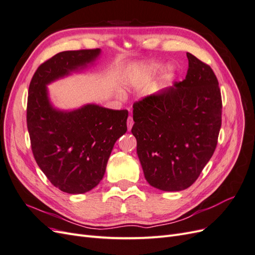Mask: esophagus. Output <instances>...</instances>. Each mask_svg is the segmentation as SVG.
<instances>
[{"label": "esophagus", "instance_id": "34e87169", "mask_svg": "<svg viewBox=\"0 0 255 255\" xmlns=\"http://www.w3.org/2000/svg\"><path fill=\"white\" fill-rule=\"evenodd\" d=\"M127 123H128V130L132 129V127H133V125H134V121H133V118L130 117V116L128 118Z\"/></svg>", "mask_w": 255, "mask_h": 255}]
</instances>
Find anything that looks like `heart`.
I'll return each mask as SVG.
<instances>
[{
	"instance_id": "b5f03b06",
	"label": "heart",
	"mask_w": 255,
	"mask_h": 255,
	"mask_svg": "<svg viewBox=\"0 0 255 255\" xmlns=\"http://www.w3.org/2000/svg\"><path fill=\"white\" fill-rule=\"evenodd\" d=\"M159 69V65L156 64V63H151V64H148L144 68H143V74H153L155 73L157 70ZM172 73V68L171 67H167L166 69V75H170ZM138 81H140V78H138L137 75H132L129 78V80L128 81V85H133L135 83H137Z\"/></svg>"
}]
</instances>
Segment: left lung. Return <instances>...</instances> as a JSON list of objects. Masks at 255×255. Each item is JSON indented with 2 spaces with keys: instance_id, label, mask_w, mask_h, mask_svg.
Segmentation results:
<instances>
[{
  "instance_id": "obj_1",
  "label": "left lung",
  "mask_w": 255,
  "mask_h": 255,
  "mask_svg": "<svg viewBox=\"0 0 255 255\" xmlns=\"http://www.w3.org/2000/svg\"><path fill=\"white\" fill-rule=\"evenodd\" d=\"M186 54L185 80L133 105L132 133L144 177L164 191L186 189L197 181L221 128L218 80L210 66Z\"/></svg>"
}]
</instances>
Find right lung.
I'll return each mask as SVG.
<instances>
[{
	"label": "right lung",
	"instance_id": "obj_1",
	"mask_svg": "<svg viewBox=\"0 0 255 255\" xmlns=\"http://www.w3.org/2000/svg\"><path fill=\"white\" fill-rule=\"evenodd\" d=\"M100 49L65 51L41 64L29 83L26 123L37 165L54 186L84 194L100 183L115 142L127 132V110L95 104L72 112L54 109L47 85L86 67Z\"/></svg>",
	"mask_w": 255,
	"mask_h": 255
}]
</instances>
